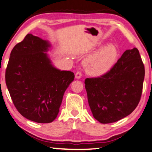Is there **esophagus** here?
I'll return each mask as SVG.
<instances>
[{"label": "esophagus", "mask_w": 152, "mask_h": 152, "mask_svg": "<svg viewBox=\"0 0 152 152\" xmlns=\"http://www.w3.org/2000/svg\"><path fill=\"white\" fill-rule=\"evenodd\" d=\"M81 75H82V74H81V71H77L75 73V78L76 79H80L81 77Z\"/></svg>", "instance_id": "1"}]
</instances>
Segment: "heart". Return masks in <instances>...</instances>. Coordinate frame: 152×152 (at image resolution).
I'll use <instances>...</instances> for the list:
<instances>
[{"label": "heart", "instance_id": "heart-1", "mask_svg": "<svg viewBox=\"0 0 152 152\" xmlns=\"http://www.w3.org/2000/svg\"><path fill=\"white\" fill-rule=\"evenodd\" d=\"M117 57L118 50L116 46L108 45L88 59V71L93 75H102L106 73L113 66Z\"/></svg>", "mask_w": 152, "mask_h": 152}]
</instances>
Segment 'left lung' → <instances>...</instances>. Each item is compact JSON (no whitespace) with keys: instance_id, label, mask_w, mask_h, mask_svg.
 Returning a JSON list of instances; mask_svg holds the SVG:
<instances>
[{"instance_id":"8db88e82","label":"left lung","mask_w":152,"mask_h":152,"mask_svg":"<svg viewBox=\"0 0 152 152\" xmlns=\"http://www.w3.org/2000/svg\"><path fill=\"white\" fill-rule=\"evenodd\" d=\"M145 67L136 48L126 50L110 71L86 78L85 88L94 118L110 124L128 116L141 97Z\"/></svg>"}]
</instances>
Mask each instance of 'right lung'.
Instances as JSON below:
<instances>
[{"label":"right lung","instance_id":"1","mask_svg":"<svg viewBox=\"0 0 152 152\" xmlns=\"http://www.w3.org/2000/svg\"><path fill=\"white\" fill-rule=\"evenodd\" d=\"M47 41L28 34L14 47L5 71V81L14 105L28 120L49 124L56 119L64 94L74 80L71 71L51 64Z\"/></svg>","mask_w":152,"mask_h":152}]
</instances>
